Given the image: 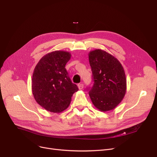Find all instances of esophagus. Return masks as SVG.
Segmentation results:
<instances>
[{"instance_id": "obj_1", "label": "esophagus", "mask_w": 157, "mask_h": 157, "mask_svg": "<svg viewBox=\"0 0 157 157\" xmlns=\"http://www.w3.org/2000/svg\"><path fill=\"white\" fill-rule=\"evenodd\" d=\"M83 84H78V88H79V90H82V89H83Z\"/></svg>"}]
</instances>
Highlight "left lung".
<instances>
[{"label":"left lung","instance_id":"1","mask_svg":"<svg viewBox=\"0 0 157 157\" xmlns=\"http://www.w3.org/2000/svg\"><path fill=\"white\" fill-rule=\"evenodd\" d=\"M88 59L94 81L89 92L91 101L101 111L113 110L126 94L124 69L117 58L101 49L90 51Z\"/></svg>","mask_w":157,"mask_h":157}]
</instances>
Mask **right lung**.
Returning <instances> with one entry per match:
<instances>
[{"mask_svg": "<svg viewBox=\"0 0 157 157\" xmlns=\"http://www.w3.org/2000/svg\"><path fill=\"white\" fill-rule=\"evenodd\" d=\"M70 52L56 50L43 56L37 63L32 79V92L36 101L48 111L59 113L65 110L72 95L78 92L65 66Z\"/></svg>", "mask_w": 157, "mask_h": 157, "instance_id": "add662e5", "label": "right lung"}]
</instances>
